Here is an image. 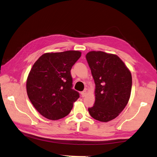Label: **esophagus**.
Listing matches in <instances>:
<instances>
[{
    "instance_id": "1",
    "label": "esophagus",
    "mask_w": 157,
    "mask_h": 157,
    "mask_svg": "<svg viewBox=\"0 0 157 157\" xmlns=\"http://www.w3.org/2000/svg\"><path fill=\"white\" fill-rule=\"evenodd\" d=\"M81 95H82V97H84V96L86 95V90H84V91L82 92H81Z\"/></svg>"
}]
</instances>
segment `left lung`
<instances>
[{
    "label": "left lung",
    "mask_w": 157,
    "mask_h": 157,
    "mask_svg": "<svg viewBox=\"0 0 157 157\" xmlns=\"http://www.w3.org/2000/svg\"><path fill=\"white\" fill-rule=\"evenodd\" d=\"M94 78L95 102L88 109L92 117L102 122L114 119L128 104L131 94V72L118 56L102 51L86 55Z\"/></svg>",
    "instance_id": "left-lung-1"
}]
</instances>
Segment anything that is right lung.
<instances>
[{"label": "right lung", "instance_id": "right-lung-1", "mask_svg": "<svg viewBox=\"0 0 157 157\" xmlns=\"http://www.w3.org/2000/svg\"><path fill=\"white\" fill-rule=\"evenodd\" d=\"M81 54L78 51L45 53L29 71L26 82L28 98L46 119L65 117L79 98V93L72 89L70 71Z\"/></svg>", "mask_w": 157, "mask_h": 157}]
</instances>
